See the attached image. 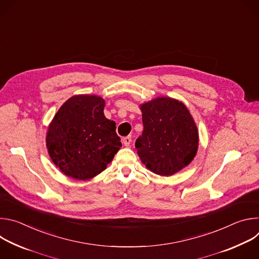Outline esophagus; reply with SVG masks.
I'll return each instance as SVG.
<instances>
[{
  "label": "esophagus",
  "mask_w": 259,
  "mask_h": 259,
  "mask_svg": "<svg viewBox=\"0 0 259 259\" xmlns=\"http://www.w3.org/2000/svg\"><path fill=\"white\" fill-rule=\"evenodd\" d=\"M123 143L125 146H129L131 143V136H127L123 138Z\"/></svg>",
  "instance_id": "34e87169"
}]
</instances>
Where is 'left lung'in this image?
Returning a JSON list of instances; mask_svg holds the SVG:
<instances>
[{"label":"left lung","instance_id":"left-lung-1","mask_svg":"<svg viewBox=\"0 0 259 259\" xmlns=\"http://www.w3.org/2000/svg\"><path fill=\"white\" fill-rule=\"evenodd\" d=\"M143 132L135 147L145 167L170 176L187 167L196 157L199 131L189 108L171 97H157L139 105Z\"/></svg>","mask_w":259,"mask_h":259}]
</instances>
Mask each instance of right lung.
<instances>
[{"label":"right lung","instance_id":"1","mask_svg":"<svg viewBox=\"0 0 259 259\" xmlns=\"http://www.w3.org/2000/svg\"><path fill=\"white\" fill-rule=\"evenodd\" d=\"M97 95L68 98L52 119L46 145L54 165L66 176L88 180L106 169L121 149L116 123L105 118Z\"/></svg>","mask_w":259,"mask_h":259}]
</instances>
